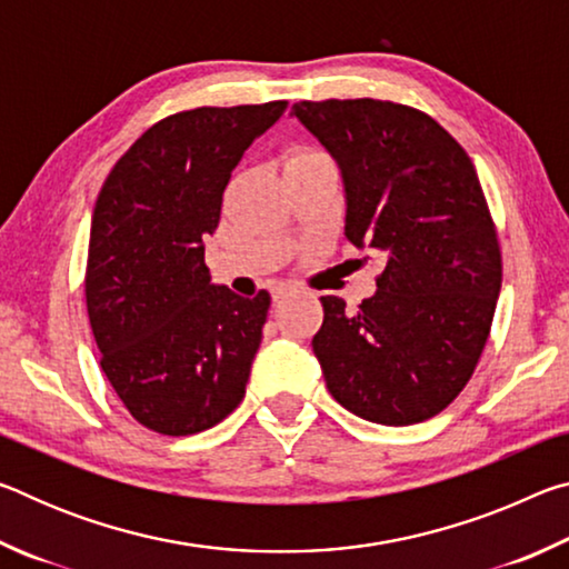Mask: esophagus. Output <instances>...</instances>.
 Here are the masks:
<instances>
[{"instance_id": "1", "label": "esophagus", "mask_w": 569, "mask_h": 569, "mask_svg": "<svg viewBox=\"0 0 569 569\" xmlns=\"http://www.w3.org/2000/svg\"><path fill=\"white\" fill-rule=\"evenodd\" d=\"M293 291H296V286H291V283L276 286V288H273V301H281V298H286L288 293H293Z\"/></svg>"}]
</instances>
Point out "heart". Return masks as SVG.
<instances>
[{"label":"heart","mask_w":569,"mask_h":569,"mask_svg":"<svg viewBox=\"0 0 569 569\" xmlns=\"http://www.w3.org/2000/svg\"><path fill=\"white\" fill-rule=\"evenodd\" d=\"M316 156H323V152H319V150H301V152H296L293 158H316Z\"/></svg>","instance_id":"b5f03b06"}]
</instances>
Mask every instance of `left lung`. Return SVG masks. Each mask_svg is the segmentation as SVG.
Returning a JSON list of instances; mask_svg holds the SVG:
<instances>
[{
    "label": "left lung",
    "mask_w": 569,
    "mask_h": 569,
    "mask_svg": "<svg viewBox=\"0 0 569 569\" xmlns=\"http://www.w3.org/2000/svg\"><path fill=\"white\" fill-rule=\"evenodd\" d=\"M339 162L346 238L387 261L349 311L321 296L313 353L331 397L366 421L407 427L445 411L485 351L502 253L465 148L427 112L389 100L296 102Z\"/></svg>",
    "instance_id": "obj_1"
}]
</instances>
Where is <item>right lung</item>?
<instances>
[{"label":"right lung","mask_w":569,"mask_h":569,"mask_svg":"<svg viewBox=\"0 0 569 569\" xmlns=\"http://www.w3.org/2000/svg\"><path fill=\"white\" fill-rule=\"evenodd\" d=\"M286 100L160 120L114 162L94 203L84 298L100 366L134 421L166 437L216 427L246 397L271 306L210 283L230 172Z\"/></svg>","instance_id":"right-lung-1"}]
</instances>
